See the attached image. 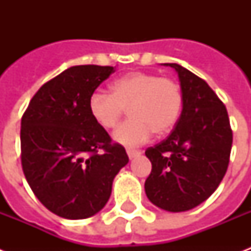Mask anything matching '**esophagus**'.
I'll list each match as a JSON object with an SVG mask.
<instances>
[{
	"label": "esophagus",
	"instance_id": "esophagus-1",
	"mask_svg": "<svg viewBox=\"0 0 251 251\" xmlns=\"http://www.w3.org/2000/svg\"><path fill=\"white\" fill-rule=\"evenodd\" d=\"M126 152H127V156H129L130 159H133V157L138 156V155H141V151H139V150L127 149V150H126Z\"/></svg>",
	"mask_w": 251,
	"mask_h": 251
}]
</instances>
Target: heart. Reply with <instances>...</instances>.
Here are the masks:
<instances>
[{
	"mask_svg": "<svg viewBox=\"0 0 251 251\" xmlns=\"http://www.w3.org/2000/svg\"><path fill=\"white\" fill-rule=\"evenodd\" d=\"M182 105V90L176 80L143 72L120 76L110 84V94L96 91L88 99L91 117L102 129H114L129 109L130 118L113 135L126 146L142 145L152 133L171 131Z\"/></svg>",
	"mask_w": 251,
	"mask_h": 251,
	"instance_id": "heart-1",
	"label": "heart"
}]
</instances>
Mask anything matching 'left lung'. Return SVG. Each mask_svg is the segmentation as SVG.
I'll return each instance as SVG.
<instances>
[{"label":"left lung","mask_w":251,"mask_h":251,"mask_svg":"<svg viewBox=\"0 0 251 251\" xmlns=\"http://www.w3.org/2000/svg\"><path fill=\"white\" fill-rule=\"evenodd\" d=\"M182 112L164 141L146 150L152 169L147 198L165 211L181 212L210 198L229 164L233 134L226 105L206 80L177 64Z\"/></svg>","instance_id":"8db88e82"}]
</instances>
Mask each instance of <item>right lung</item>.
I'll use <instances>...</instances> for the list:
<instances>
[{
	"mask_svg": "<svg viewBox=\"0 0 251 251\" xmlns=\"http://www.w3.org/2000/svg\"><path fill=\"white\" fill-rule=\"evenodd\" d=\"M114 73L112 66L79 65L39 88L23 113L21 160L36 198L65 219H86L105 206L112 183L129 161L91 117L88 99Z\"/></svg>",
	"mask_w": 251,
	"mask_h": 251,
	"instance_id": "right-lung-1",
	"label": "right lung"
}]
</instances>
